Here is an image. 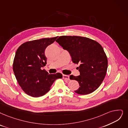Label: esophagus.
Masks as SVG:
<instances>
[{
    "label": "esophagus",
    "instance_id": "esophagus-1",
    "mask_svg": "<svg viewBox=\"0 0 128 128\" xmlns=\"http://www.w3.org/2000/svg\"><path fill=\"white\" fill-rule=\"evenodd\" d=\"M62 77L64 79H66V80H69V76L68 75H66V74H63L62 75Z\"/></svg>",
    "mask_w": 128,
    "mask_h": 128
}]
</instances>
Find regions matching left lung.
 Masks as SVG:
<instances>
[{
	"mask_svg": "<svg viewBox=\"0 0 128 128\" xmlns=\"http://www.w3.org/2000/svg\"><path fill=\"white\" fill-rule=\"evenodd\" d=\"M56 42L69 52L74 63L79 64L76 69L80 75L70 76L71 80L79 84L75 92L85 95L98 89L108 68V59L102 47L95 40L80 36H62Z\"/></svg>",
	"mask_w": 128,
	"mask_h": 128,
	"instance_id": "left-lung-1",
	"label": "left lung"
}]
</instances>
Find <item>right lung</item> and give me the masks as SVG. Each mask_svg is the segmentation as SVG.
Here are the masks:
<instances>
[{
	"label": "right lung",
	"instance_id": "add662e5",
	"mask_svg": "<svg viewBox=\"0 0 128 128\" xmlns=\"http://www.w3.org/2000/svg\"><path fill=\"white\" fill-rule=\"evenodd\" d=\"M57 38L26 42L16 51L13 62L14 72L19 86L30 96L39 97L44 95L56 79L62 78L60 73L49 74L41 69L47 64L45 49Z\"/></svg>",
	"mask_w": 128,
	"mask_h": 128
}]
</instances>
